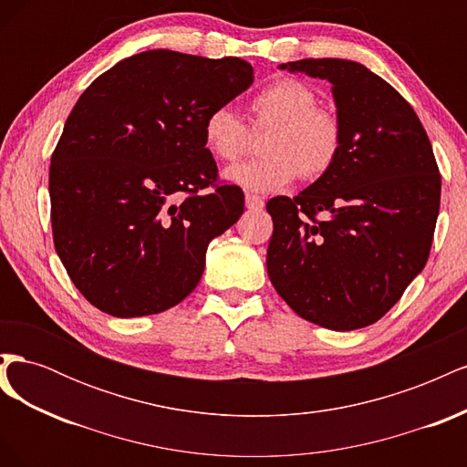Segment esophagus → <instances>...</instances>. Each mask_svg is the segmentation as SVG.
<instances>
[{"instance_id": "34e87169", "label": "esophagus", "mask_w": 467, "mask_h": 467, "mask_svg": "<svg viewBox=\"0 0 467 467\" xmlns=\"http://www.w3.org/2000/svg\"><path fill=\"white\" fill-rule=\"evenodd\" d=\"M245 204H247L249 210H261L265 206V201L261 199V196H257V194L247 192L245 194Z\"/></svg>"}]
</instances>
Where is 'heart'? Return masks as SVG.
I'll return each instance as SVG.
<instances>
[{"label":"heart","mask_w":467,"mask_h":467,"mask_svg":"<svg viewBox=\"0 0 467 467\" xmlns=\"http://www.w3.org/2000/svg\"><path fill=\"white\" fill-rule=\"evenodd\" d=\"M249 109L251 129L268 130L263 140L266 155L230 167L225 179L234 185L268 192L298 175L317 181L331 171L343 150V122L333 109L317 105V93L307 83L275 79L251 99ZM251 129L232 107H214L202 122L204 146L216 160L234 161L249 150Z\"/></svg>","instance_id":"heart-1"}]
</instances>
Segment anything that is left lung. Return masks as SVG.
I'll use <instances>...</instances> for the list:
<instances>
[{
    "label": "left lung",
    "mask_w": 467,
    "mask_h": 467,
    "mask_svg": "<svg viewBox=\"0 0 467 467\" xmlns=\"http://www.w3.org/2000/svg\"><path fill=\"white\" fill-rule=\"evenodd\" d=\"M282 69L327 79L343 122L331 171L298 196L266 202V271L300 317L333 331L366 327L425 268L441 173L413 107L358 62L306 58Z\"/></svg>",
    "instance_id": "left-lung-1"
}]
</instances>
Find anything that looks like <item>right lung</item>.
I'll return each instance as SVG.
<instances>
[{
	"label": "right lung",
	"mask_w": 467,
	"mask_h": 467,
	"mask_svg": "<svg viewBox=\"0 0 467 467\" xmlns=\"http://www.w3.org/2000/svg\"><path fill=\"white\" fill-rule=\"evenodd\" d=\"M251 83L242 58L148 50L78 99L50 160V222L69 278L101 312L160 314L199 285L208 244L245 206L220 181L202 122Z\"/></svg>",
	"instance_id": "obj_1"
}]
</instances>
